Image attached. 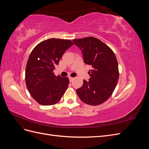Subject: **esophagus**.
<instances>
[{"mask_svg":"<svg viewBox=\"0 0 149 149\" xmlns=\"http://www.w3.org/2000/svg\"><path fill=\"white\" fill-rule=\"evenodd\" d=\"M69 79H70V81L71 82V81H73V80L74 79V78L73 77H69Z\"/></svg>","mask_w":149,"mask_h":149,"instance_id":"esophagus-1","label":"esophagus"}]
</instances>
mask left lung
<instances>
[{"instance_id": "left-lung-1", "label": "left lung", "mask_w": 149, "mask_h": 149, "mask_svg": "<svg viewBox=\"0 0 149 149\" xmlns=\"http://www.w3.org/2000/svg\"><path fill=\"white\" fill-rule=\"evenodd\" d=\"M74 43L81 50L84 61L91 65L89 81L76 90L80 100L91 106L104 102L114 92L119 79L118 63L113 51L95 37L74 39Z\"/></svg>"}]
</instances>
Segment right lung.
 Instances as JSON below:
<instances>
[{"label": "right lung", "instance_id": "obj_1", "mask_svg": "<svg viewBox=\"0 0 149 149\" xmlns=\"http://www.w3.org/2000/svg\"><path fill=\"white\" fill-rule=\"evenodd\" d=\"M73 45L70 40L50 38L40 42L31 51L26 63L25 83L31 96L40 104H55L66 91L68 78L56 76L53 70Z\"/></svg>", "mask_w": 149, "mask_h": 149}]
</instances>
